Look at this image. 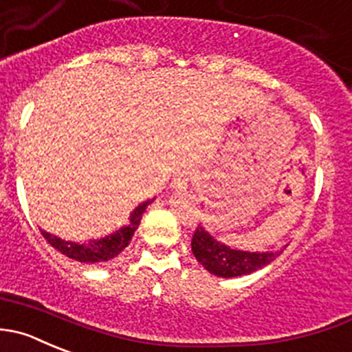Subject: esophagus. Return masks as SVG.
Here are the masks:
<instances>
[{
    "label": "esophagus",
    "instance_id": "1",
    "mask_svg": "<svg viewBox=\"0 0 352 352\" xmlns=\"http://www.w3.org/2000/svg\"><path fill=\"white\" fill-rule=\"evenodd\" d=\"M190 175H192V168H190L189 163H182V165L177 168L175 172V177H173V189L175 190H184L187 187V184H189L190 180Z\"/></svg>",
    "mask_w": 352,
    "mask_h": 352
}]
</instances>
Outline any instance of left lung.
<instances>
[{"instance_id": "8db88e82", "label": "left lung", "mask_w": 352, "mask_h": 352, "mask_svg": "<svg viewBox=\"0 0 352 352\" xmlns=\"http://www.w3.org/2000/svg\"><path fill=\"white\" fill-rule=\"evenodd\" d=\"M192 252L197 261L206 268L210 274L217 277H239V275H248L259 268L270 265L274 259L280 256L282 251L275 252H248L237 251L223 245L221 242L214 241L203 227L197 225L194 230Z\"/></svg>"}]
</instances>
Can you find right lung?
I'll list each match as a JSON object with an SVG mask.
<instances>
[{"label": "right lung", "mask_w": 352, "mask_h": 352, "mask_svg": "<svg viewBox=\"0 0 352 352\" xmlns=\"http://www.w3.org/2000/svg\"><path fill=\"white\" fill-rule=\"evenodd\" d=\"M148 203H142L141 206H138L134 210V213L131 214V223L127 227L120 228L115 234L108 235L104 239H98V241H91L87 244H77V242H67L58 239L56 235H51L47 232L41 230L43 237L53 245L54 249H58L60 252H63L67 258L75 259V261L87 263V265H94V263H107L110 259L117 258L122 251L129 245L132 235L138 230L139 223H141L142 213L146 211Z\"/></svg>", "instance_id": "add662e5"}]
</instances>
